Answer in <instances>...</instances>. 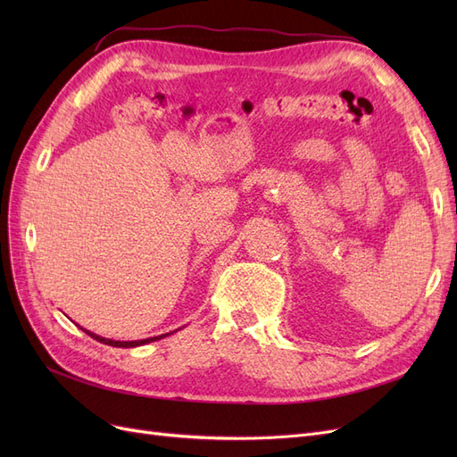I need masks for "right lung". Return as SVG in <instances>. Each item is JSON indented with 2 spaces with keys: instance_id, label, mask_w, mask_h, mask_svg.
Returning <instances> with one entry per match:
<instances>
[{
  "instance_id": "obj_1",
  "label": "right lung",
  "mask_w": 457,
  "mask_h": 457,
  "mask_svg": "<svg viewBox=\"0 0 457 457\" xmlns=\"http://www.w3.org/2000/svg\"><path fill=\"white\" fill-rule=\"evenodd\" d=\"M84 329V328H81ZM87 336H91L93 339H96V341H101V343H104V345H110V347H139V345H146V343H150V341H158V339H162V337H165V336H170V334H163V336H158V337H148V339H139V341H112V339H106V337H101V336H96V334H91V331H87V329H84Z\"/></svg>"
}]
</instances>
